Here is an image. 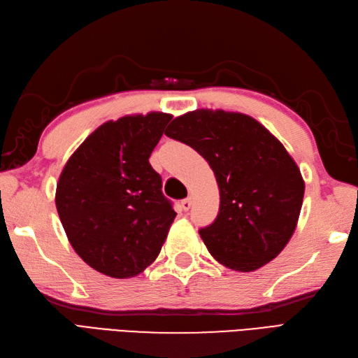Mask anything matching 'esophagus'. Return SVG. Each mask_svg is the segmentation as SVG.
I'll return each mask as SVG.
<instances>
[{
	"mask_svg": "<svg viewBox=\"0 0 358 358\" xmlns=\"http://www.w3.org/2000/svg\"><path fill=\"white\" fill-rule=\"evenodd\" d=\"M180 206H182V209H184V211H188V209L191 208V197H187V199L182 200Z\"/></svg>",
	"mask_w": 358,
	"mask_h": 358,
	"instance_id": "1",
	"label": "esophagus"
}]
</instances>
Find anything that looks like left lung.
I'll return each mask as SVG.
<instances>
[{
	"label": "left lung",
	"mask_w": 358,
	"mask_h": 358,
	"mask_svg": "<svg viewBox=\"0 0 358 358\" xmlns=\"http://www.w3.org/2000/svg\"><path fill=\"white\" fill-rule=\"evenodd\" d=\"M165 135L202 155L220 191L217 219L199 231L219 263L254 270L281 254L298 224L305 184L285 147L240 112L197 109L171 121Z\"/></svg>",
	"instance_id": "8db88e82"
}]
</instances>
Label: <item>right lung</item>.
<instances>
[{"label":"right lung","mask_w":358,"mask_h":358,"mask_svg":"<svg viewBox=\"0 0 358 358\" xmlns=\"http://www.w3.org/2000/svg\"><path fill=\"white\" fill-rule=\"evenodd\" d=\"M173 117L150 112L108 121L85 139L60 173L56 208L86 264L118 280L159 255L176 217L149 162Z\"/></svg>","instance_id":"right-lung-1"}]
</instances>
